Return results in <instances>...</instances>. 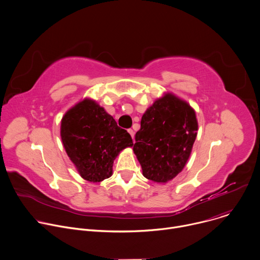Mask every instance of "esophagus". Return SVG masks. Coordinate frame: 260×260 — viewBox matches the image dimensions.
<instances>
[{"mask_svg":"<svg viewBox=\"0 0 260 260\" xmlns=\"http://www.w3.org/2000/svg\"><path fill=\"white\" fill-rule=\"evenodd\" d=\"M128 133H129V135H131V137L134 139V137H135V132L132 129V128H129L128 129Z\"/></svg>","mask_w":260,"mask_h":260,"instance_id":"obj_1","label":"esophagus"}]
</instances>
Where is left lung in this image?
<instances>
[{"label": "left lung", "mask_w": 260, "mask_h": 260, "mask_svg": "<svg viewBox=\"0 0 260 260\" xmlns=\"http://www.w3.org/2000/svg\"><path fill=\"white\" fill-rule=\"evenodd\" d=\"M194 110L173 93L157 99L142 116L134 152L143 176L167 183L186 165L198 135Z\"/></svg>", "instance_id": "8db88e82"}]
</instances>
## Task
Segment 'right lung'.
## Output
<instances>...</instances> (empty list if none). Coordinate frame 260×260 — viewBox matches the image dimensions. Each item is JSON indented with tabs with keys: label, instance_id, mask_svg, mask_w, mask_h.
Masks as SVG:
<instances>
[{
	"label": "right lung",
	"instance_id": "obj_1",
	"mask_svg": "<svg viewBox=\"0 0 260 260\" xmlns=\"http://www.w3.org/2000/svg\"><path fill=\"white\" fill-rule=\"evenodd\" d=\"M60 137L80 176L93 183L112 176L116 156L134 145L131 135L90 99L79 102L63 115Z\"/></svg>",
	"mask_w": 260,
	"mask_h": 260
}]
</instances>
